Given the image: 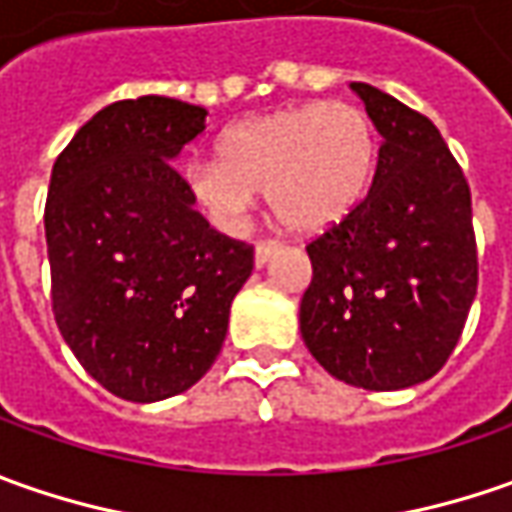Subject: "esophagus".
Wrapping results in <instances>:
<instances>
[{
	"instance_id": "esophagus-1",
	"label": "esophagus",
	"mask_w": 512,
	"mask_h": 512,
	"mask_svg": "<svg viewBox=\"0 0 512 512\" xmlns=\"http://www.w3.org/2000/svg\"><path fill=\"white\" fill-rule=\"evenodd\" d=\"M273 253H276V245H273V242H259V245H256V256H253V259H256V267H265L267 262L273 259Z\"/></svg>"
}]
</instances>
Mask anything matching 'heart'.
Masks as SVG:
<instances>
[{
    "mask_svg": "<svg viewBox=\"0 0 512 512\" xmlns=\"http://www.w3.org/2000/svg\"><path fill=\"white\" fill-rule=\"evenodd\" d=\"M222 162H193L187 182L219 225H239L267 196L290 233H322L362 205L376 168V139L362 110L310 102L227 130Z\"/></svg>",
    "mask_w": 512,
    "mask_h": 512,
    "instance_id": "heart-1",
    "label": "heart"
}]
</instances>
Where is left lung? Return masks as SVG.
Returning a JSON list of instances; mask_svg holds the SVG:
<instances>
[{
	"label": "left lung",
	"instance_id": "8db88e82",
	"mask_svg": "<svg viewBox=\"0 0 512 512\" xmlns=\"http://www.w3.org/2000/svg\"><path fill=\"white\" fill-rule=\"evenodd\" d=\"M350 88L382 136L379 162L362 205L307 245L299 327L339 382L402 390L442 370L476 299L470 187L427 116L373 85Z\"/></svg>",
	"mask_w": 512,
	"mask_h": 512
}]
</instances>
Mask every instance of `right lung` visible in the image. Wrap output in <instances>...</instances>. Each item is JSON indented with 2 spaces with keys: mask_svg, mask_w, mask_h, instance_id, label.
Here are the masks:
<instances>
[{
  "mask_svg": "<svg viewBox=\"0 0 512 512\" xmlns=\"http://www.w3.org/2000/svg\"><path fill=\"white\" fill-rule=\"evenodd\" d=\"M205 116L168 96L113 102L50 173L56 325L90 376L128 402H162L205 376L253 270V247L207 225L173 168Z\"/></svg>",
  "mask_w": 512,
  "mask_h": 512,
  "instance_id": "add662e5",
  "label": "right lung"
}]
</instances>
